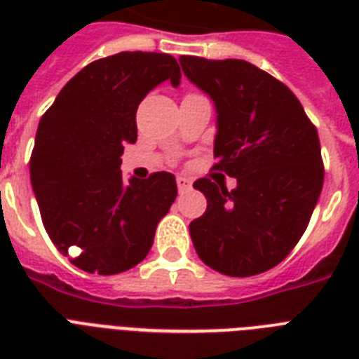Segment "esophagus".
Returning <instances> with one entry per match:
<instances>
[{
  "mask_svg": "<svg viewBox=\"0 0 359 359\" xmlns=\"http://www.w3.org/2000/svg\"><path fill=\"white\" fill-rule=\"evenodd\" d=\"M177 186H179V191L190 190V188H191V180L186 179V177H182V175H179V177H177Z\"/></svg>",
  "mask_w": 359,
  "mask_h": 359,
  "instance_id": "1",
  "label": "esophagus"
}]
</instances>
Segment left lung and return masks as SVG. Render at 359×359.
I'll return each instance as SVG.
<instances>
[{
  "mask_svg": "<svg viewBox=\"0 0 359 359\" xmlns=\"http://www.w3.org/2000/svg\"><path fill=\"white\" fill-rule=\"evenodd\" d=\"M186 78L210 95L218 111L212 169L235 190L197 179L207 210L190 224L197 255L231 278L273 268L298 244L324 182L320 141L289 87L242 59L182 55Z\"/></svg>",
  "mask_w": 359,
  "mask_h": 359,
  "instance_id": "obj_1",
  "label": "left lung"
}]
</instances>
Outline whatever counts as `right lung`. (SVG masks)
Here are the masks:
<instances>
[{
    "instance_id": "add662e5",
    "label": "right lung",
    "mask_w": 359,
    "mask_h": 359,
    "mask_svg": "<svg viewBox=\"0 0 359 359\" xmlns=\"http://www.w3.org/2000/svg\"><path fill=\"white\" fill-rule=\"evenodd\" d=\"M165 80L180 81L173 55L115 53L83 67L41 117L31 186L50 240L83 272L114 276L140 264L177 197L171 173L132 177L128 186L121 175L124 145L137 140V106Z\"/></svg>"
}]
</instances>
